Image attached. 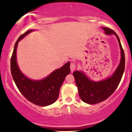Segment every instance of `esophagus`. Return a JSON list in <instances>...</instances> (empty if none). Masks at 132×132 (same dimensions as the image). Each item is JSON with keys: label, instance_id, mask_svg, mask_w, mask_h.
I'll return each mask as SVG.
<instances>
[{"label": "esophagus", "instance_id": "1", "mask_svg": "<svg viewBox=\"0 0 132 132\" xmlns=\"http://www.w3.org/2000/svg\"><path fill=\"white\" fill-rule=\"evenodd\" d=\"M76 68V64L75 62H71V65H70V69H71V71L73 72L74 70Z\"/></svg>", "mask_w": 132, "mask_h": 132}]
</instances>
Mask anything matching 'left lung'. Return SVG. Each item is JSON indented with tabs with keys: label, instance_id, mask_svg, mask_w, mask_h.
<instances>
[{
	"label": "left lung",
	"instance_id": "8db88e82",
	"mask_svg": "<svg viewBox=\"0 0 132 132\" xmlns=\"http://www.w3.org/2000/svg\"><path fill=\"white\" fill-rule=\"evenodd\" d=\"M106 35H115L118 39L121 50V61L118 67L111 77L104 80L94 82L90 80L82 71L73 73L76 84L81 100L86 103L94 104L105 100L112 94L118 87L125 68V56L120 38L113 30L108 28H102Z\"/></svg>",
	"mask_w": 132,
	"mask_h": 132
}]
</instances>
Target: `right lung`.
Masks as SVG:
<instances>
[{
  "label": "right lung",
  "instance_id": "add662e5",
  "mask_svg": "<svg viewBox=\"0 0 132 132\" xmlns=\"http://www.w3.org/2000/svg\"><path fill=\"white\" fill-rule=\"evenodd\" d=\"M34 30H28L16 41L11 59V72L17 88L27 100L36 105L47 106L53 104L58 98L61 85L67 75H69L71 71L70 62L66 63L42 80H32L23 75L18 66L16 59L18 43Z\"/></svg>",
  "mask_w": 132,
  "mask_h": 132
}]
</instances>
